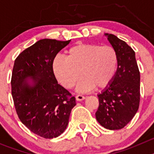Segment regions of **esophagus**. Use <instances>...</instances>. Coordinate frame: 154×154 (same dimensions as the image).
I'll use <instances>...</instances> for the list:
<instances>
[{"label": "esophagus", "instance_id": "obj_1", "mask_svg": "<svg viewBox=\"0 0 154 154\" xmlns=\"http://www.w3.org/2000/svg\"><path fill=\"white\" fill-rule=\"evenodd\" d=\"M85 99V96H82V95H80V94H79V95L76 96V100H77V101H82V100H84Z\"/></svg>", "mask_w": 154, "mask_h": 154}]
</instances>
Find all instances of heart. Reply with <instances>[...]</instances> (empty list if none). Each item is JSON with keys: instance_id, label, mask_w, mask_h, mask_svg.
<instances>
[{"instance_id": "b5f03b06", "label": "heart", "mask_w": 154, "mask_h": 154, "mask_svg": "<svg viewBox=\"0 0 154 154\" xmlns=\"http://www.w3.org/2000/svg\"><path fill=\"white\" fill-rule=\"evenodd\" d=\"M66 57L57 55L53 60V71L65 88L77 85L78 91L86 92L96 87L102 89L111 85L119 68V55L109 45L79 43L66 51Z\"/></svg>"}]
</instances>
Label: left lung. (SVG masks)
I'll return each mask as SVG.
<instances>
[{
  "mask_svg": "<svg viewBox=\"0 0 154 154\" xmlns=\"http://www.w3.org/2000/svg\"><path fill=\"white\" fill-rule=\"evenodd\" d=\"M119 55V68L111 85L99 97L97 121L106 129L120 130L132 120L140 106V75L135 52L124 41L106 34Z\"/></svg>",
  "mask_w": 154,
  "mask_h": 154,
  "instance_id": "obj_1",
  "label": "left lung"
}]
</instances>
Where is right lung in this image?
Here are the masks:
<instances>
[{"label": "right lung", "instance_id": "obj_1", "mask_svg": "<svg viewBox=\"0 0 154 154\" xmlns=\"http://www.w3.org/2000/svg\"><path fill=\"white\" fill-rule=\"evenodd\" d=\"M70 42L42 39L19 54L14 64L11 95L21 123L39 137L52 139L67 127L75 98L58 83L53 60ZM32 78L31 86L25 80Z\"/></svg>", "mask_w": 154, "mask_h": 154}]
</instances>
